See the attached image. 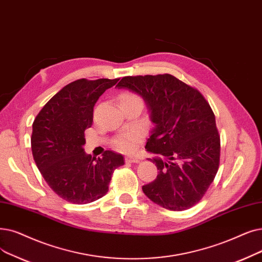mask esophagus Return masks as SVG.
<instances>
[{"instance_id":"34e87169","label":"esophagus","mask_w":262,"mask_h":262,"mask_svg":"<svg viewBox=\"0 0 262 262\" xmlns=\"http://www.w3.org/2000/svg\"><path fill=\"white\" fill-rule=\"evenodd\" d=\"M125 162L127 163H139V158H137L136 156H127L125 157Z\"/></svg>"}]
</instances>
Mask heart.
<instances>
[{"mask_svg": "<svg viewBox=\"0 0 262 262\" xmlns=\"http://www.w3.org/2000/svg\"><path fill=\"white\" fill-rule=\"evenodd\" d=\"M130 99H140L137 95L132 93H125L121 96V101L130 100ZM141 138V132L138 129H130L124 132L113 139V144L118 150L123 152H132L136 149Z\"/></svg>", "mask_w": 262, "mask_h": 262, "instance_id": "obj_1", "label": "heart"}]
</instances>
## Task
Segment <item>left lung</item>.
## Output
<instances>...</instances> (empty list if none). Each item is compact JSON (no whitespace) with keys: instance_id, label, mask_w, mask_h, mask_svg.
I'll list each match as a JSON object with an SVG mask.
<instances>
[{"instance_id":"1","label":"left lung","mask_w":262,"mask_h":262,"mask_svg":"<svg viewBox=\"0 0 262 262\" xmlns=\"http://www.w3.org/2000/svg\"><path fill=\"white\" fill-rule=\"evenodd\" d=\"M117 86L140 95L155 124L145 149L157 155L151 161L158 174L142 186L145 196L171 211L195 206L220 166L221 138L209 103L169 74L123 77Z\"/></svg>"}]
</instances>
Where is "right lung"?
<instances>
[{
    "label": "right lung",
    "mask_w": 262,
    "mask_h": 262,
    "mask_svg": "<svg viewBox=\"0 0 262 262\" xmlns=\"http://www.w3.org/2000/svg\"><path fill=\"white\" fill-rule=\"evenodd\" d=\"M119 79H79L65 85L42 107L33 122L34 161L56 195L75 204L93 202L108 191L115 170L124 165L121 154L105 151L88 155L84 130L92 126L99 96Z\"/></svg>",
    "instance_id": "1"
}]
</instances>
